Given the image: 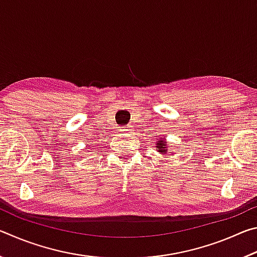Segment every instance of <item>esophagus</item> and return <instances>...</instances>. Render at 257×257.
Returning a JSON list of instances; mask_svg holds the SVG:
<instances>
[{"instance_id":"1","label":"esophagus","mask_w":257,"mask_h":257,"mask_svg":"<svg viewBox=\"0 0 257 257\" xmlns=\"http://www.w3.org/2000/svg\"><path fill=\"white\" fill-rule=\"evenodd\" d=\"M132 132V127H130V125H127V127H121L120 128V133H122V134H128V133H130Z\"/></svg>"}]
</instances>
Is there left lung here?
Returning a JSON list of instances; mask_svg holds the SVG:
<instances>
[{
    "label": "left lung",
    "mask_w": 257,
    "mask_h": 257,
    "mask_svg": "<svg viewBox=\"0 0 257 257\" xmlns=\"http://www.w3.org/2000/svg\"><path fill=\"white\" fill-rule=\"evenodd\" d=\"M156 150H158L161 154H165L167 153L168 146H167V142H165V138H161L158 141V144H156Z\"/></svg>",
    "instance_id": "1"
}]
</instances>
